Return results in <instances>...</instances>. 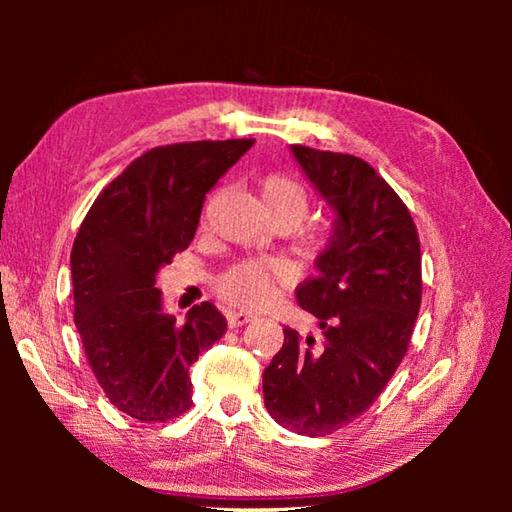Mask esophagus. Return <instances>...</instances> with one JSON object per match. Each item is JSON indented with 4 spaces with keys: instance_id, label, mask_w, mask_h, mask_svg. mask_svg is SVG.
Here are the masks:
<instances>
[{
    "instance_id": "1",
    "label": "esophagus",
    "mask_w": 512,
    "mask_h": 512,
    "mask_svg": "<svg viewBox=\"0 0 512 512\" xmlns=\"http://www.w3.org/2000/svg\"><path fill=\"white\" fill-rule=\"evenodd\" d=\"M257 316L248 314V311H228V323L230 327H241V325H248L253 323Z\"/></svg>"
}]
</instances>
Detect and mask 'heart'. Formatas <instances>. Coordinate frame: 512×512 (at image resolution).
Masks as SVG:
<instances>
[{
    "label": "heart",
    "instance_id": "1",
    "mask_svg": "<svg viewBox=\"0 0 512 512\" xmlns=\"http://www.w3.org/2000/svg\"><path fill=\"white\" fill-rule=\"evenodd\" d=\"M264 207L271 219H289L298 223L307 212V189L284 173H268L259 183ZM291 271L280 262H244L225 271L216 289L221 298L237 307H259L273 296L277 282H287Z\"/></svg>",
    "mask_w": 512,
    "mask_h": 512
}]
</instances>
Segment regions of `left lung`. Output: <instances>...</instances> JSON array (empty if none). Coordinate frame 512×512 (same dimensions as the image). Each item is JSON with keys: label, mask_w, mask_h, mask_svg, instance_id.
I'll return each instance as SVG.
<instances>
[{"label": "left lung", "mask_w": 512, "mask_h": 512, "mask_svg": "<svg viewBox=\"0 0 512 512\" xmlns=\"http://www.w3.org/2000/svg\"><path fill=\"white\" fill-rule=\"evenodd\" d=\"M332 214L316 277L300 307L318 318L323 343L284 329L264 370V404L300 436H327L366 413L409 348L420 311V241L406 205L368 162L289 146Z\"/></svg>", "instance_id": "8db88e82"}]
</instances>
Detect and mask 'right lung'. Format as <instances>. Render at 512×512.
<instances>
[{"mask_svg":"<svg viewBox=\"0 0 512 512\" xmlns=\"http://www.w3.org/2000/svg\"><path fill=\"white\" fill-rule=\"evenodd\" d=\"M255 140L160 146L103 189L72 248L74 323L94 377L119 411L164 422L192 406L189 366L225 316L201 302L178 320L158 273L196 235L205 194Z\"/></svg>","mask_w":512,"mask_h":512,"instance_id":"right-lung-1","label":"right lung"}]
</instances>
